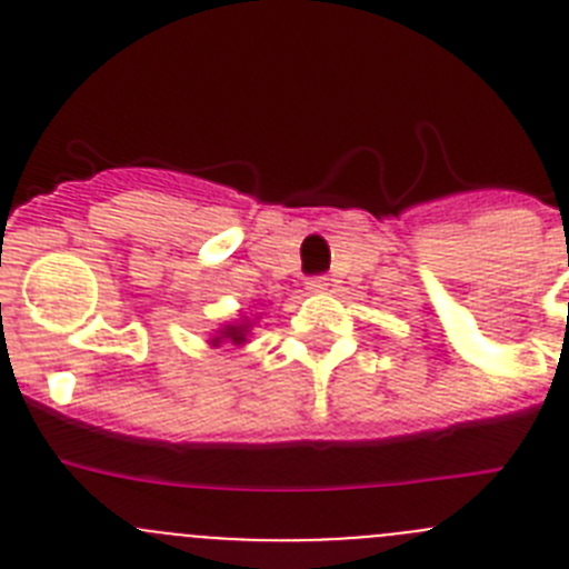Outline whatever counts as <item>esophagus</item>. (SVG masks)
<instances>
[{
	"label": "esophagus",
	"instance_id": "1",
	"mask_svg": "<svg viewBox=\"0 0 569 569\" xmlns=\"http://www.w3.org/2000/svg\"><path fill=\"white\" fill-rule=\"evenodd\" d=\"M305 288H308L310 293H325V290H328V279H325V276H313V279H308Z\"/></svg>",
	"mask_w": 569,
	"mask_h": 569
}]
</instances>
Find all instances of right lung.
I'll use <instances>...</instances> for the list:
<instances>
[{
	"label": "right lung",
	"instance_id": "obj_1",
	"mask_svg": "<svg viewBox=\"0 0 569 569\" xmlns=\"http://www.w3.org/2000/svg\"><path fill=\"white\" fill-rule=\"evenodd\" d=\"M256 319H259V316H253V319H250V316L239 313V319L224 321L222 328H216L213 333H210L208 345L210 347H222V345L241 347V345H248L250 336H253V333H250V330H253V321Z\"/></svg>",
	"mask_w": 569,
	"mask_h": 569
}]
</instances>
